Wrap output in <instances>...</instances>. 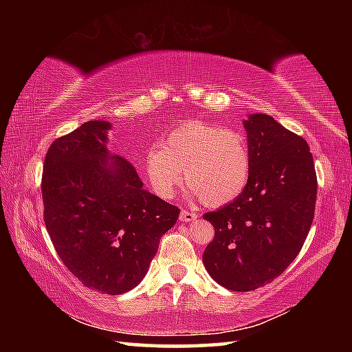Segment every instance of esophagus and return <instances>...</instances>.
I'll return each instance as SVG.
<instances>
[{
    "label": "esophagus",
    "instance_id": "1",
    "mask_svg": "<svg viewBox=\"0 0 352 352\" xmlns=\"http://www.w3.org/2000/svg\"><path fill=\"white\" fill-rule=\"evenodd\" d=\"M195 219H197V214H195V212L182 210V212H180L182 222H192V220H195Z\"/></svg>",
    "mask_w": 352,
    "mask_h": 352
}]
</instances>
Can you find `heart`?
I'll return each instance as SVG.
<instances>
[{
  "instance_id": "obj_1",
  "label": "heart",
  "mask_w": 352,
  "mask_h": 352,
  "mask_svg": "<svg viewBox=\"0 0 352 352\" xmlns=\"http://www.w3.org/2000/svg\"><path fill=\"white\" fill-rule=\"evenodd\" d=\"M142 169L153 192L170 199L182 183L194 199L222 206L239 197L252 172V155L243 136L205 121H189L172 129L162 147H148Z\"/></svg>"
}]
</instances>
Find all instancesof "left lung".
<instances>
[{
    "mask_svg": "<svg viewBox=\"0 0 352 352\" xmlns=\"http://www.w3.org/2000/svg\"><path fill=\"white\" fill-rule=\"evenodd\" d=\"M252 172L239 197L204 214L216 230L204 265L222 287L250 292L292 264L311 230L317 174L307 142L264 113L243 121Z\"/></svg>",
    "mask_w": 352,
    "mask_h": 352,
    "instance_id": "1",
    "label": "left lung"
}]
</instances>
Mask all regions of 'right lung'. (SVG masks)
Returning <instances> with one entry per match:
<instances>
[{"mask_svg": "<svg viewBox=\"0 0 352 352\" xmlns=\"http://www.w3.org/2000/svg\"><path fill=\"white\" fill-rule=\"evenodd\" d=\"M110 129L109 121H88L52 142L41 194L47 233L67 269L88 289L121 295L146 276L180 210L110 153Z\"/></svg>", "mask_w": 352, "mask_h": 352, "instance_id": "add662e5", "label": "right lung"}]
</instances>
